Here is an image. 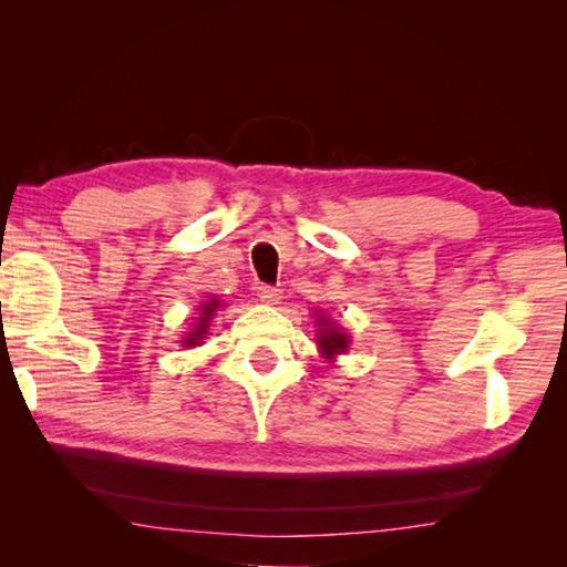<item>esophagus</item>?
<instances>
[{
	"instance_id": "obj_1",
	"label": "esophagus",
	"mask_w": 567,
	"mask_h": 567,
	"mask_svg": "<svg viewBox=\"0 0 567 567\" xmlns=\"http://www.w3.org/2000/svg\"><path fill=\"white\" fill-rule=\"evenodd\" d=\"M281 293H284V290L277 288V286H262L260 288V300L267 302V305H277L281 300Z\"/></svg>"
}]
</instances>
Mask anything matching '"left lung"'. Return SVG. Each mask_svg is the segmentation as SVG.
Listing matches in <instances>:
<instances>
[{
    "label": "left lung",
    "instance_id": "8db88e82",
    "mask_svg": "<svg viewBox=\"0 0 567 567\" xmlns=\"http://www.w3.org/2000/svg\"><path fill=\"white\" fill-rule=\"evenodd\" d=\"M319 323V348H321V354L326 359H333L336 354L346 352L348 346H350V336L340 329V326H336L333 321H329V317H319L317 319Z\"/></svg>",
    "mask_w": 567,
    "mask_h": 567
}]
</instances>
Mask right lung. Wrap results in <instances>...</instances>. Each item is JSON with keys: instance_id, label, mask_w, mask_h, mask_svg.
Here are the masks:
<instances>
[{"instance_id": "1", "label": "right lung", "mask_w": 567, "mask_h": 567, "mask_svg": "<svg viewBox=\"0 0 567 567\" xmlns=\"http://www.w3.org/2000/svg\"><path fill=\"white\" fill-rule=\"evenodd\" d=\"M219 307V300H208V302H203V307H200V317H198V323H196V329L188 333L182 342H184V348H196L198 342L205 338V333H208V326H210V319H213V315H215V310Z\"/></svg>"}]
</instances>
